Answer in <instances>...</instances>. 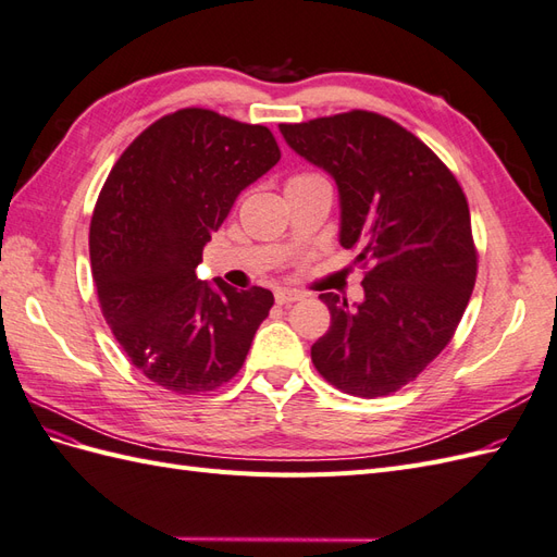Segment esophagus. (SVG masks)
Instances as JSON below:
<instances>
[{"mask_svg":"<svg viewBox=\"0 0 557 557\" xmlns=\"http://www.w3.org/2000/svg\"><path fill=\"white\" fill-rule=\"evenodd\" d=\"M301 298H304V294L296 292V289H277V292H275V301H277L280 306L296 304V301H301Z\"/></svg>","mask_w":557,"mask_h":557,"instance_id":"1","label":"esophagus"}]
</instances>
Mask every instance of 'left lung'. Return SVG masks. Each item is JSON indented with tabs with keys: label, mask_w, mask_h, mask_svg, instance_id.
<instances>
[{
	"label": "left lung",
	"mask_w": 557,
	"mask_h": 557,
	"mask_svg": "<svg viewBox=\"0 0 557 557\" xmlns=\"http://www.w3.org/2000/svg\"><path fill=\"white\" fill-rule=\"evenodd\" d=\"M280 134L334 178L338 242L367 268L360 304L320 294L332 324L310 348L312 364L348 395L395 393L449 344L475 287L461 185L425 143L376 112L280 124Z\"/></svg>",
	"instance_id": "left-lung-1"
}]
</instances>
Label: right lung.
Returning <instances> with one entry per match:
<instances>
[{
    "label": "right lung",
    "mask_w": 557,
    "mask_h": 557,
    "mask_svg": "<svg viewBox=\"0 0 557 557\" xmlns=\"http://www.w3.org/2000/svg\"><path fill=\"white\" fill-rule=\"evenodd\" d=\"M280 162L261 124L185 108L157 120L112 166L89 231L103 318L143 376L181 395L213 391L245 364L273 292L197 280L237 195Z\"/></svg>",
    "instance_id": "1"
}]
</instances>
